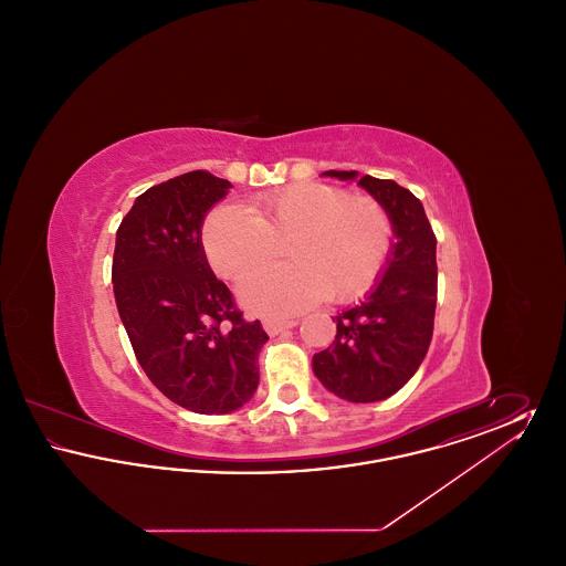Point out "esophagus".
<instances>
[{"label": "esophagus", "instance_id": "esophagus-1", "mask_svg": "<svg viewBox=\"0 0 566 566\" xmlns=\"http://www.w3.org/2000/svg\"><path fill=\"white\" fill-rule=\"evenodd\" d=\"M296 324H298V321H295V318H263V326L270 335H277L286 328H293Z\"/></svg>", "mask_w": 566, "mask_h": 566}]
</instances>
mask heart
<instances>
[{"mask_svg":"<svg viewBox=\"0 0 566 566\" xmlns=\"http://www.w3.org/2000/svg\"><path fill=\"white\" fill-rule=\"evenodd\" d=\"M392 238V220L377 199L316 182L263 195L252 212L218 206L203 227L210 263L229 280L275 261L289 243L291 265L256 271L240 286L248 307L280 314L323 295L348 301L367 293L386 268Z\"/></svg>","mask_w":566,"mask_h":566,"instance_id":"1","label":"heart"}]
</instances>
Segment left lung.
I'll return each instance as SVG.
<instances>
[{
  "label": "left lung",
  "instance_id": "left-lung-1",
  "mask_svg": "<svg viewBox=\"0 0 566 566\" xmlns=\"http://www.w3.org/2000/svg\"><path fill=\"white\" fill-rule=\"evenodd\" d=\"M354 180L356 171H324ZM358 185L388 210L395 243L367 298L333 316L335 342L314 354L324 388L352 403H374L401 390L424 360L437 305V238L418 197L395 180L363 176Z\"/></svg>",
  "mask_w": 566,
  "mask_h": 566
}]
</instances>
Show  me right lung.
Segmentation results:
<instances>
[{
  "label": "right lung",
  "mask_w": 566,
  "mask_h": 566,
  "mask_svg": "<svg viewBox=\"0 0 566 566\" xmlns=\"http://www.w3.org/2000/svg\"><path fill=\"white\" fill-rule=\"evenodd\" d=\"M233 185L197 169L135 199L116 231L112 284L135 358L163 395L195 413H229L259 386L270 339L210 270L201 227Z\"/></svg>",
  "instance_id": "right-lung-1"
}]
</instances>
